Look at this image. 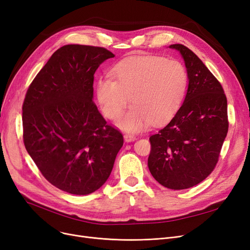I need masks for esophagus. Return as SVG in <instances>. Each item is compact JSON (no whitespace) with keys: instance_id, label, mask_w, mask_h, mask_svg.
<instances>
[{"instance_id":"1","label":"esophagus","mask_w":250,"mask_h":250,"mask_svg":"<svg viewBox=\"0 0 250 250\" xmlns=\"http://www.w3.org/2000/svg\"><path fill=\"white\" fill-rule=\"evenodd\" d=\"M124 139H125V141L126 143H128V142L135 141V140H136V137H135L134 135H131V134H125V135L124 136Z\"/></svg>"}]
</instances>
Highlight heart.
<instances>
[{
  "instance_id": "1",
  "label": "heart",
  "mask_w": 250,
  "mask_h": 250,
  "mask_svg": "<svg viewBox=\"0 0 250 250\" xmlns=\"http://www.w3.org/2000/svg\"><path fill=\"white\" fill-rule=\"evenodd\" d=\"M112 74L115 80H98L96 96L102 112L111 120L122 116L131 99L133 106L117 123L125 132H141L151 124L169 122L187 95L188 71L177 60L135 55L119 62Z\"/></svg>"
}]
</instances>
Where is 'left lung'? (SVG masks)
I'll use <instances>...</instances> for the list:
<instances>
[{
  "instance_id": "8db88e82",
  "label": "left lung",
  "mask_w": 250,
  "mask_h": 250,
  "mask_svg": "<svg viewBox=\"0 0 250 250\" xmlns=\"http://www.w3.org/2000/svg\"><path fill=\"white\" fill-rule=\"evenodd\" d=\"M184 61L188 75L186 98L171 122L152 135L148 168L163 187L186 189L213 171L229 128L223 86L187 46L170 45Z\"/></svg>"
}]
</instances>
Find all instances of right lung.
<instances>
[{
	"label": "right lung",
	"mask_w": 250,
	"mask_h": 250,
	"mask_svg": "<svg viewBox=\"0 0 250 250\" xmlns=\"http://www.w3.org/2000/svg\"><path fill=\"white\" fill-rule=\"evenodd\" d=\"M115 55L70 44L55 51L31 83L22 105L23 142L43 176L72 195H89L109 178L123 135L94 102V75Z\"/></svg>",
	"instance_id": "add662e5"
}]
</instances>
